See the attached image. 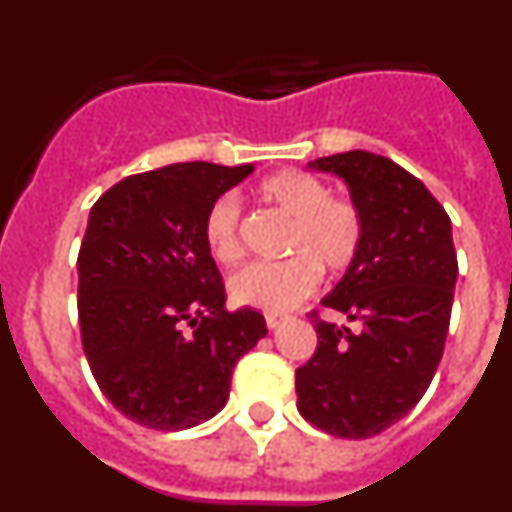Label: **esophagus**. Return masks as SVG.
Returning <instances> with one entry per match:
<instances>
[{
	"instance_id": "obj_1",
	"label": "esophagus",
	"mask_w": 512,
	"mask_h": 512,
	"mask_svg": "<svg viewBox=\"0 0 512 512\" xmlns=\"http://www.w3.org/2000/svg\"><path fill=\"white\" fill-rule=\"evenodd\" d=\"M282 323L284 315H279V312H266V325H269V328H279Z\"/></svg>"
}]
</instances>
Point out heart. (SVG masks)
I'll return each instance as SVG.
<instances>
[{
    "mask_svg": "<svg viewBox=\"0 0 512 512\" xmlns=\"http://www.w3.org/2000/svg\"><path fill=\"white\" fill-rule=\"evenodd\" d=\"M330 184L302 169H284L259 184L261 200L292 217L287 235V261L251 264L230 277V297L238 305L284 312L310 297L320 284V271L341 277L359 264L366 243V212L354 197L330 194ZM207 251L223 266L243 259L241 202L220 194L205 215Z\"/></svg>",
    "mask_w": 512,
    "mask_h": 512,
    "instance_id": "1",
    "label": "heart"
}]
</instances>
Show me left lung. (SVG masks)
<instances>
[{
  "label": "left lung",
  "mask_w": 512,
  "mask_h": 512,
  "mask_svg": "<svg viewBox=\"0 0 512 512\" xmlns=\"http://www.w3.org/2000/svg\"><path fill=\"white\" fill-rule=\"evenodd\" d=\"M310 169L346 179L366 212L359 264L312 310L318 348L295 374L297 410L338 438H369L425 395L449 333L456 264L451 220L418 176L369 151L336 153Z\"/></svg>",
  "instance_id": "8db88e82"
}]
</instances>
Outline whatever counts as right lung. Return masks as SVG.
Instances as JSON below:
<instances>
[{
  "instance_id": "obj_1",
  "label": "right lung",
  "mask_w": 512,
  "mask_h": 512,
  "mask_svg": "<svg viewBox=\"0 0 512 512\" xmlns=\"http://www.w3.org/2000/svg\"><path fill=\"white\" fill-rule=\"evenodd\" d=\"M251 164H171L125 176L94 202L79 248L81 346L104 397L133 423L184 431L228 402L261 312L225 310L205 215Z\"/></svg>"
}]
</instances>
